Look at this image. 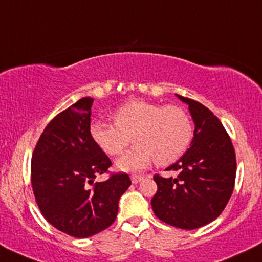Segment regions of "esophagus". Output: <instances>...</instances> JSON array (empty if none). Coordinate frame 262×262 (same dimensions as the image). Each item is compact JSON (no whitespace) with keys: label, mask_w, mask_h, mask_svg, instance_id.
I'll use <instances>...</instances> for the list:
<instances>
[{"label":"esophagus","mask_w":262,"mask_h":262,"mask_svg":"<svg viewBox=\"0 0 262 262\" xmlns=\"http://www.w3.org/2000/svg\"><path fill=\"white\" fill-rule=\"evenodd\" d=\"M130 179H132V182H133V183H138V182H140L141 180L144 179V177L141 175H135V173H134V175L130 176Z\"/></svg>","instance_id":"esophagus-1"}]
</instances>
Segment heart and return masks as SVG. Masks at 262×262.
Listing matches in <instances>:
<instances>
[{"mask_svg": "<svg viewBox=\"0 0 262 262\" xmlns=\"http://www.w3.org/2000/svg\"><path fill=\"white\" fill-rule=\"evenodd\" d=\"M114 123L95 121L91 138L110 156L121 155L132 138L135 144L117 161L121 170H141L152 161L169 165L183 155L193 137L191 117L185 108L152 102L129 101L113 112Z\"/></svg>", "mask_w": 262, "mask_h": 262, "instance_id": "heart-1", "label": "heart"}]
</instances>
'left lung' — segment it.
Segmentation results:
<instances>
[{
	"label": "left lung",
	"instance_id": "8db88e82",
	"mask_svg": "<svg viewBox=\"0 0 262 262\" xmlns=\"http://www.w3.org/2000/svg\"><path fill=\"white\" fill-rule=\"evenodd\" d=\"M188 104L194 122L189 149L166 171L176 177L155 175L158 191L151 198L155 215L180 229H197L219 217L233 193L236 158L230 137L212 111L177 95Z\"/></svg>",
	"mask_w": 262,
	"mask_h": 262
}]
</instances>
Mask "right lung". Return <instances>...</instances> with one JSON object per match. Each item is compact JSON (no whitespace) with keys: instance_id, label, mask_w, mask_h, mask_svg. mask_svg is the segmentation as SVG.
Returning a JSON list of instances; mask_svg holds the SVG:
<instances>
[{"instance_id":"add662e5","label":"right lung","mask_w":262,"mask_h":262,"mask_svg":"<svg viewBox=\"0 0 262 262\" xmlns=\"http://www.w3.org/2000/svg\"><path fill=\"white\" fill-rule=\"evenodd\" d=\"M93 98L83 97L54 117L32 156L31 181L43 217L74 237H89L116 221L127 173L93 182L112 165L90 134Z\"/></svg>"}]
</instances>
